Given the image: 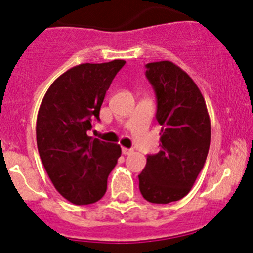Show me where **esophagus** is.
Wrapping results in <instances>:
<instances>
[{
  "instance_id": "esophagus-1",
  "label": "esophagus",
  "mask_w": 253,
  "mask_h": 253,
  "mask_svg": "<svg viewBox=\"0 0 253 253\" xmlns=\"http://www.w3.org/2000/svg\"><path fill=\"white\" fill-rule=\"evenodd\" d=\"M133 152V150L132 149H127V147H122V154L124 155H129Z\"/></svg>"
}]
</instances>
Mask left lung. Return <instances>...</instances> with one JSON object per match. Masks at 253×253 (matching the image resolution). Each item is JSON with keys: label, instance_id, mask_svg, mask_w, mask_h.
<instances>
[{"label": "left lung", "instance_id": "1", "mask_svg": "<svg viewBox=\"0 0 253 253\" xmlns=\"http://www.w3.org/2000/svg\"><path fill=\"white\" fill-rule=\"evenodd\" d=\"M146 77L158 99L161 150L147 156L138 175L142 197L168 204L185 197L203 169L211 145V120L199 88L169 60L146 64Z\"/></svg>", "mask_w": 253, "mask_h": 253}]
</instances>
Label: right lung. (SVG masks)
<instances>
[{"instance_id":"1","label":"right lung","mask_w":253,"mask_h":253,"mask_svg":"<svg viewBox=\"0 0 253 253\" xmlns=\"http://www.w3.org/2000/svg\"><path fill=\"white\" fill-rule=\"evenodd\" d=\"M125 60L77 65L53 82L36 120V142L50 180L70 203L101 199L107 177L121 156L117 143L87 135L99 120L104 95Z\"/></svg>"}]
</instances>
